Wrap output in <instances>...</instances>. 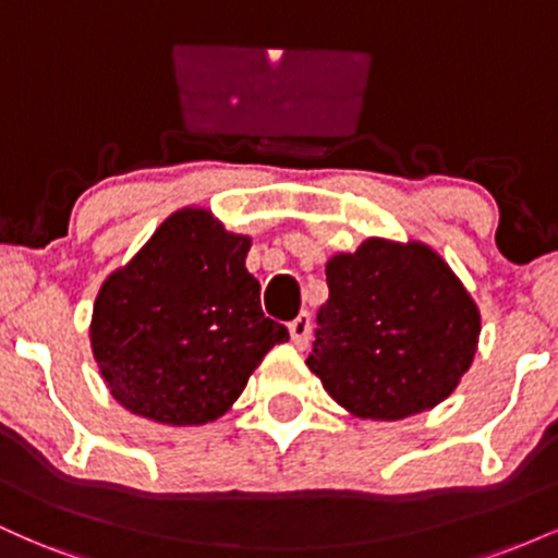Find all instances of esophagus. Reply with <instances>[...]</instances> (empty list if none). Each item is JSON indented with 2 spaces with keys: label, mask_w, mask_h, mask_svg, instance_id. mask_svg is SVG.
I'll list each match as a JSON object with an SVG mask.
<instances>
[{
  "label": "esophagus",
  "mask_w": 558,
  "mask_h": 558,
  "mask_svg": "<svg viewBox=\"0 0 558 558\" xmlns=\"http://www.w3.org/2000/svg\"><path fill=\"white\" fill-rule=\"evenodd\" d=\"M288 332H291V341L296 349H306V343H310V332H312L310 315L301 312L296 319H291V323H288Z\"/></svg>",
  "instance_id": "esophagus-1"
}]
</instances>
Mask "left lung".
Returning <instances> with one entry per match:
<instances>
[{
  "label": "left lung",
  "instance_id": "left-lung-1",
  "mask_svg": "<svg viewBox=\"0 0 558 558\" xmlns=\"http://www.w3.org/2000/svg\"><path fill=\"white\" fill-rule=\"evenodd\" d=\"M306 367L345 412L403 420L453 393L477 351L480 312L438 252L420 241L367 239L325 265Z\"/></svg>",
  "mask_w": 558,
  "mask_h": 558
}]
</instances>
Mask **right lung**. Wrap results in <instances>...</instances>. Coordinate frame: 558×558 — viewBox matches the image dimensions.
Returning <instances> with one entry per match:
<instances>
[{
	"label": "right lung",
	"instance_id": "1",
	"mask_svg": "<svg viewBox=\"0 0 558 558\" xmlns=\"http://www.w3.org/2000/svg\"><path fill=\"white\" fill-rule=\"evenodd\" d=\"M248 235L185 207L105 280L92 351L128 412L162 425H207L228 412L288 330L265 317L246 270Z\"/></svg>",
	"mask_w": 558,
	"mask_h": 558
}]
</instances>
